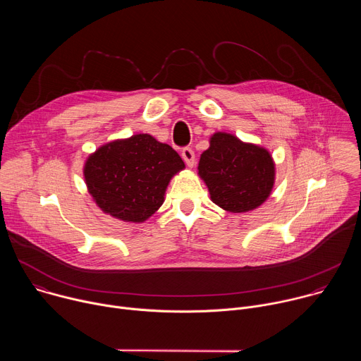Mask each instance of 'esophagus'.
<instances>
[{"mask_svg": "<svg viewBox=\"0 0 361 361\" xmlns=\"http://www.w3.org/2000/svg\"><path fill=\"white\" fill-rule=\"evenodd\" d=\"M181 157H183V160L185 161V164H187L188 167H192V166H194V163H195V154H194V151H192L190 147H185V148L181 151Z\"/></svg>", "mask_w": 361, "mask_h": 361, "instance_id": "1", "label": "esophagus"}]
</instances>
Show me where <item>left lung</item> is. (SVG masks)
I'll use <instances>...</instances> for the list:
<instances>
[{
  "mask_svg": "<svg viewBox=\"0 0 361 361\" xmlns=\"http://www.w3.org/2000/svg\"><path fill=\"white\" fill-rule=\"evenodd\" d=\"M198 176L219 207L247 213L260 207L271 194L276 164L266 148L219 131L201 154Z\"/></svg>",
  "mask_w": 361,
  "mask_h": 361,
  "instance_id": "obj_1",
  "label": "left lung"
}]
</instances>
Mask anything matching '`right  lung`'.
I'll return each mask as SVG.
<instances>
[{
	"instance_id": "right-lung-1",
	"label": "right lung",
	"mask_w": 361,
	"mask_h": 361,
	"mask_svg": "<svg viewBox=\"0 0 361 361\" xmlns=\"http://www.w3.org/2000/svg\"><path fill=\"white\" fill-rule=\"evenodd\" d=\"M184 167L169 144L149 134H135L90 154L84 178L92 200L106 214L142 223L161 207L170 180Z\"/></svg>"
}]
</instances>
